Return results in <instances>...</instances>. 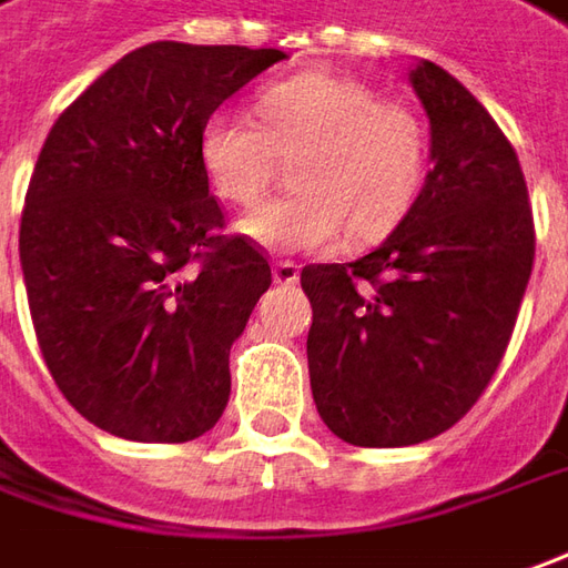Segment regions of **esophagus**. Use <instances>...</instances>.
I'll list each match as a JSON object with an SVG mask.
<instances>
[{
    "label": "esophagus",
    "mask_w": 568,
    "mask_h": 568,
    "mask_svg": "<svg viewBox=\"0 0 568 568\" xmlns=\"http://www.w3.org/2000/svg\"><path fill=\"white\" fill-rule=\"evenodd\" d=\"M298 264H292V261H276V264H273V283L276 285H295L298 283Z\"/></svg>",
    "instance_id": "esophagus-1"
}]
</instances>
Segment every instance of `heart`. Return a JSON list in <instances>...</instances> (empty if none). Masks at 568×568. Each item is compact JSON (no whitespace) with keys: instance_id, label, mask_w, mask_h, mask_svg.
Instances as JSON below:
<instances>
[{"instance_id":"obj_1","label":"heart","mask_w":568,"mask_h":568,"mask_svg":"<svg viewBox=\"0 0 568 568\" xmlns=\"http://www.w3.org/2000/svg\"><path fill=\"white\" fill-rule=\"evenodd\" d=\"M257 121L214 111L199 130V161L214 195L252 204L288 161L292 192L235 223L242 239L273 254L316 252L348 230L354 242L392 233L426 173V126L400 102L361 80L298 73L257 95Z\"/></svg>"}]
</instances>
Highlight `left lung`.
Instances as JSON below:
<instances>
[{
	"mask_svg": "<svg viewBox=\"0 0 568 568\" xmlns=\"http://www.w3.org/2000/svg\"><path fill=\"white\" fill-rule=\"evenodd\" d=\"M410 87L432 161L416 202L376 252L301 270L316 414L357 447L419 445L466 416L510 345L535 261L526 176L495 118L426 58Z\"/></svg>",
	"mask_w": 568,
	"mask_h": 568,
	"instance_id": "1",
	"label": "left lung"
}]
</instances>
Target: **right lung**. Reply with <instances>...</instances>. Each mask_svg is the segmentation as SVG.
I'll return each mask as SVG.
<instances>
[{
	"instance_id": "right-lung-1",
	"label": "right lung",
	"mask_w": 568,
	"mask_h": 568,
	"mask_svg": "<svg viewBox=\"0 0 568 568\" xmlns=\"http://www.w3.org/2000/svg\"><path fill=\"white\" fill-rule=\"evenodd\" d=\"M280 49L149 42L49 130L21 217L45 366L80 416L126 442H192L230 400V348L270 288L242 235H217L199 130Z\"/></svg>"
}]
</instances>
